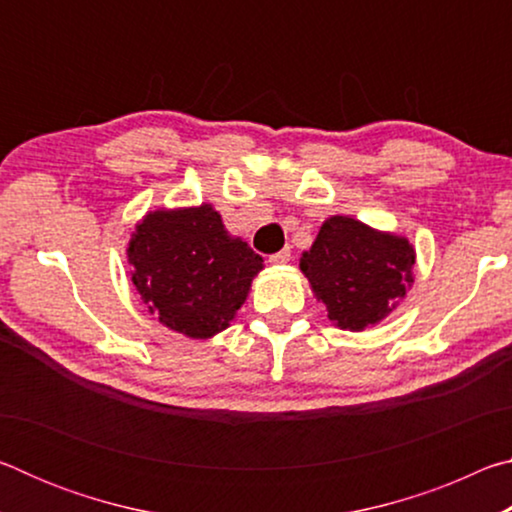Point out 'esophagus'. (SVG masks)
<instances>
[{
  "label": "esophagus",
  "instance_id": "esophagus-1",
  "mask_svg": "<svg viewBox=\"0 0 512 512\" xmlns=\"http://www.w3.org/2000/svg\"><path fill=\"white\" fill-rule=\"evenodd\" d=\"M291 259V250L289 248H284V250H280V253H275V255H271L268 257V262H271L273 266H284Z\"/></svg>",
  "mask_w": 512,
  "mask_h": 512
}]
</instances>
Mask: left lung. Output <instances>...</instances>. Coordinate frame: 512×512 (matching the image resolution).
<instances>
[{"instance_id": "1", "label": "left lung", "mask_w": 512, "mask_h": 512, "mask_svg": "<svg viewBox=\"0 0 512 512\" xmlns=\"http://www.w3.org/2000/svg\"><path fill=\"white\" fill-rule=\"evenodd\" d=\"M413 266L409 239L341 214L320 225L300 257V271L327 318L350 332L375 327L397 309L415 280Z\"/></svg>"}]
</instances>
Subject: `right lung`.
I'll return each instance as SVG.
<instances>
[{
    "mask_svg": "<svg viewBox=\"0 0 512 512\" xmlns=\"http://www.w3.org/2000/svg\"><path fill=\"white\" fill-rule=\"evenodd\" d=\"M126 255L149 314L189 339L223 332L264 268V259L225 230L210 203L149 212L135 225Z\"/></svg>",
    "mask_w": 512,
    "mask_h": 512,
    "instance_id": "1",
    "label": "right lung"
}]
</instances>
